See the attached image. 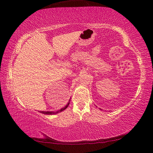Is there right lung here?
<instances>
[{
    "instance_id": "right-lung-1",
    "label": "right lung",
    "mask_w": 153,
    "mask_h": 153,
    "mask_svg": "<svg viewBox=\"0 0 153 153\" xmlns=\"http://www.w3.org/2000/svg\"><path fill=\"white\" fill-rule=\"evenodd\" d=\"M69 102H70V100H69V102L67 103V105L65 106V107H63V108H62L61 109L57 111H55V112H53V111H40V113H42L43 114H45V115H55V114L58 113L59 112H61V111H63V110L65 109V108H67V107H68L69 105Z\"/></svg>"
}]
</instances>
